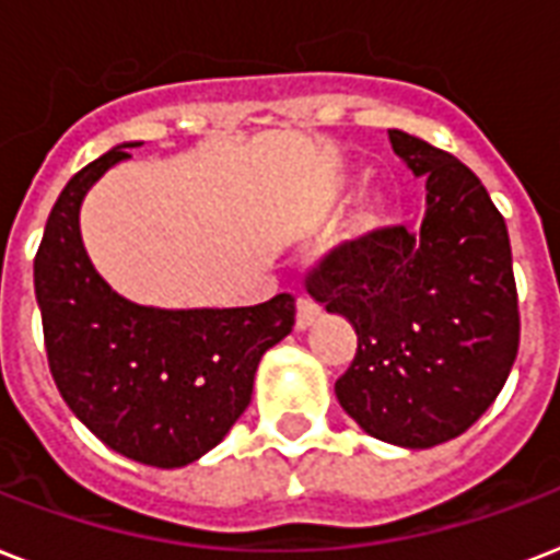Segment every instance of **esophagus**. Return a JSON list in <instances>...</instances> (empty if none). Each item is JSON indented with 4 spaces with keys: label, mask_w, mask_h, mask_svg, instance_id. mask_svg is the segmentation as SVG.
I'll return each mask as SVG.
<instances>
[{
    "label": "esophagus",
    "mask_w": 560,
    "mask_h": 560,
    "mask_svg": "<svg viewBox=\"0 0 560 560\" xmlns=\"http://www.w3.org/2000/svg\"><path fill=\"white\" fill-rule=\"evenodd\" d=\"M319 314H323V311H319V305H316L314 299L299 296V302H296V328H299V331L311 328V325L319 319Z\"/></svg>",
    "instance_id": "34e87169"
}]
</instances>
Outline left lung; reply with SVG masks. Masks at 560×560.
Here are the masks:
<instances>
[{"label":"left lung","instance_id":"obj_1","mask_svg":"<svg viewBox=\"0 0 560 560\" xmlns=\"http://www.w3.org/2000/svg\"><path fill=\"white\" fill-rule=\"evenodd\" d=\"M427 177L418 229L377 226L307 270V293L358 331L334 392L369 435L409 451L465 433L503 389L521 349V311L503 214L468 165L389 130Z\"/></svg>","mask_w":560,"mask_h":560}]
</instances>
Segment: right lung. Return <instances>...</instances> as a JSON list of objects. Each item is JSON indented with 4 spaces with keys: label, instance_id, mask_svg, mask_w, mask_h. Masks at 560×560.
Masks as SVG:
<instances>
[{
    "label": "right lung",
    "instance_id": "obj_1",
    "mask_svg": "<svg viewBox=\"0 0 560 560\" xmlns=\"http://www.w3.org/2000/svg\"><path fill=\"white\" fill-rule=\"evenodd\" d=\"M121 144L74 174L34 258L46 358L57 389L101 442L153 468H183L249 407L258 360L296 323V299L226 311H160L109 290L78 229L83 194L130 153Z\"/></svg>",
    "mask_w": 560,
    "mask_h": 560
}]
</instances>
